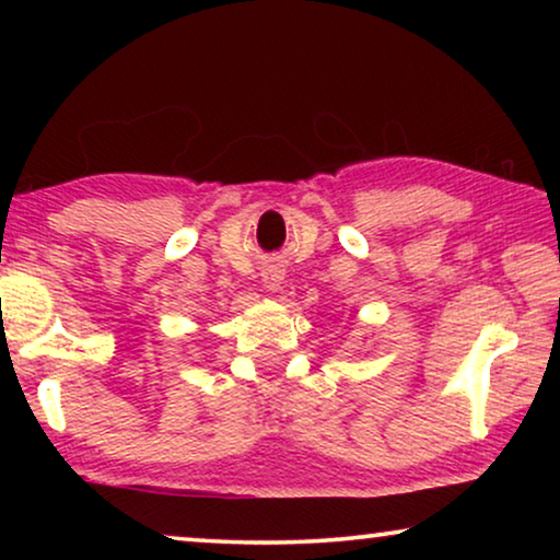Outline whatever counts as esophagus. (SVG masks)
I'll list each match as a JSON object with an SVG mask.
<instances>
[{
    "instance_id": "34e87169",
    "label": "esophagus",
    "mask_w": 560,
    "mask_h": 560,
    "mask_svg": "<svg viewBox=\"0 0 560 560\" xmlns=\"http://www.w3.org/2000/svg\"><path fill=\"white\" fill-rule=\"evenodd\" d=\"M282 280H285V272H282L280 267H267V270L262 272V282L267 290H280Z\"/></svg>"
}]
</instances>
